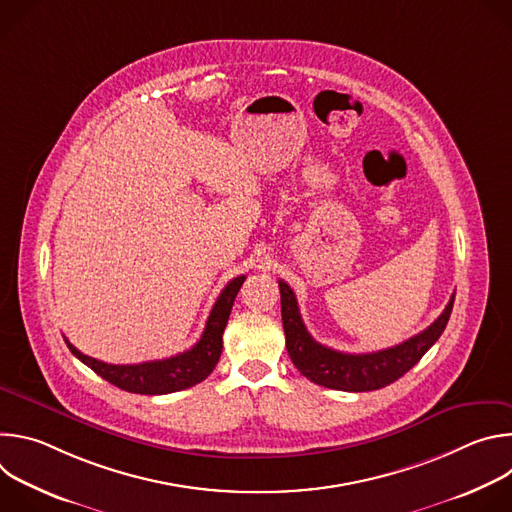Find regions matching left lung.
Here are the masks:
<instances>
[{"label": "left lung", "mask_w": 512, "mask_h": 512, "mask_svg": "<svg viewBox=\"0 0 512 512\" xmlns=\"http://www.w3.org/2000/svg\"><path fill=\"white\" fill-rule=\"evenodd\" d=\"M279 294H281V320L285 332V346L291 362L296 369L316 385L362 393V391H375L383 389L397 379H401L409 369H413L419 358L435 344V340L442 336L446 324L450 320L454 308V294L431 326L423 332L415 334L413 338L367 354H346L334 348H328L316 342L304 326L300 316L296 294L291 287L279 279Z\"/></svg>", "instance_id": "1"}]
</instances>
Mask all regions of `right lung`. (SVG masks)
Listing matches in <instances>:
<instances>
[{"instance_id":"1","label":"right lung","mask_w":512,"mask_h":512,"mask_svg":"<svg viewBox=\"0 0 512 512\" xmlns=\"http://www.w3.org/2000/svg\"><path fill=\"white\" fill-rule=\"evenodd\" d=\"M245 281V275L235 277L221 291V296L214 302L210 316L206 320L200 340L186 352H180L170 358L150 360L139 364H107L93 356L83 354L72 346L66 338V346L79 360H83L89 369L111 385L139 395H166L188 389L204 381L216 367L223 352V332L229 322L235 298Z\"/></svg>"}]
</instances>
